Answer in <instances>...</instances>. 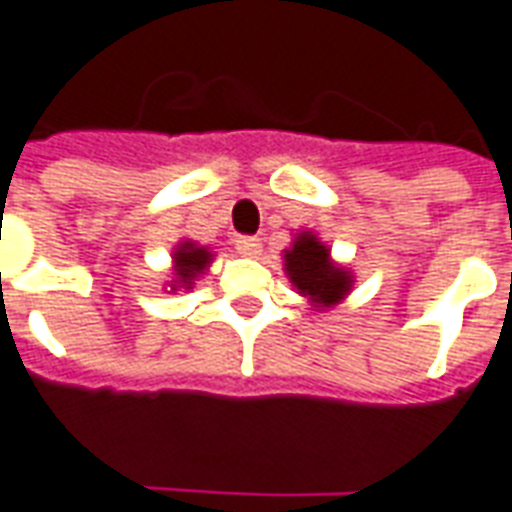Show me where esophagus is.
Masks as SVG:
<instances>
[{
    "label": "esophagus",
    "mask_w": 512,
    "mask_h": 512,
    "mask_svg": "<svg viewBox=\"0 0 512 512\" xmlns=\"http://www.w3.org/2000/svg\"><path fill=\"white\" fill-rule=\"evenodd\" d=\"M234 248L242 253V256H259L261 253V240L259 237H237L234 240Z\"/></svg>",
    "instance_id": "esophagus-1"
}]
</instances>
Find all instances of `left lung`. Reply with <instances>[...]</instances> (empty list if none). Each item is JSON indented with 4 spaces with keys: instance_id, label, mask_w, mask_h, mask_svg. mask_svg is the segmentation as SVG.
<instances>
[{
    "instance_id": "8db88e82",
    "label": "left lung",
    "mask_w": 512,
    "mask_h": 512,
    "mask_svg": "<svg viewBox=\"0 0 512 512\" xmlns=\"http://www.w3.org/2000/svg\"><path fill=\"white\" fill-rule=\"evenodd\" d=\"M286 272L300 294H308L313 302L327 308L341 300L352 286L349 272L335 267L330 261V251L313 234H300L292 251H286Z\"/></svg>"
}]
</instances>
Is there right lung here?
Returning a JSON list of instances; mask_svg holds the SVG:
<instances>
[{
	"instance_id": "1",
	"label": "right lung",
	"mask_w": 512,
	"mask_h": 512,
	"mask_svg": "<svg viewBox=\"0 0 512 512\" xmlns=\"http://www.w3.org/2000/svg\"><path fill=\"white\" fill-rule=\"evenodd\" d=\"M207 264H210V251H207V248H196L193 242H182L177 248V253H174V272H177V281L174 283L190 289L193 278H196Z\"/></svg>"
}]
</instances>
